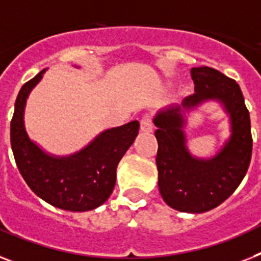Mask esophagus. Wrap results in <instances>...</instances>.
Here are the masks:
<instances>
[{
	"instance_id": "34e87169",
	"label": "esophagus",
	"mask_w": 261,
	"mask_h": 261,
	"mask_svg": "<svg viewBox=\"0 0 261 261\" xmlns=\"http://www.w3.org/2000/svg\"><path fill=\"white\" fill-rule=\"evenodd\" d=\"M140 128L145 133H150L153 130V122H152V117L149 115H144L141 121H140Z\"/></svg>"
}]
</instances>
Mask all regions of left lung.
<instances>
[{
    "label": "left lung",
    "instance_id": "8db88e82",
    "mask_svg": "<svg viewBox=\"0 0 261 261\" xmlns=\"http://www.w3.org/2000/svg\"><path fill=\"white\" fill-rule=\"evenodd\" d=\"M195 93L181 105L157 112L153 122L159 143V189L168 205L180 212L203 213L220 205L236 191L252 156L249 112L234 80L208 66L191 69ZM216 100L230 117L231 136L211 159L193 156L186 146L185 113Z\"/></svg>",
    "mask_w": 261,
    "mask_h": 261
}]
</instances>
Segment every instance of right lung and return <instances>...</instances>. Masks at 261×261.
<instances>
[{
  "mask_svg": "<svg viewBox=\"0 0 261 261\" xmlns=\"http://www.w3.org/2000/svg\"><path fill=\"white\" fill-rule=\"evenodd\" d=\"M46 69L23 84L10 122V143L19 173L29 188L60 210L85 212L102 205L116 185V169L139 135L137 120L107 129L83 149L69 156L45 152L28 135L23 121L30 92Z\"/></svg>",
  "mask_w": 261,
  "mask_h": 261,
  "instance_id": "add662e5",
  "label": "right lung"
}]
</instances>
